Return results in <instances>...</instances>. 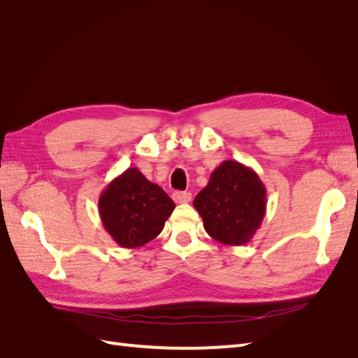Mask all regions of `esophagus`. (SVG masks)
<instances>
[{
  "instance_id": "1",
  "label": "esophagus",
  "mask_w": 358,
  "mask_h": 358,
  "mask_svg": "<svg viewBox=\"0 0 358 358\" xmlns=\"http://www.w3.org/2000/svg\"><path fill=\"white\" fill-rule=\"evenodd\" d=\"M173 200H175V201L179 203V204L188 203V201H191V192H187V191H183V192H175V194H173Z\"/></svg>"
}]
</instances>
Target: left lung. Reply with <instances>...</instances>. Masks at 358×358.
<instances>
[{
  "label": "left lung",
  "instance_id": "obj_1",
  "mask_svg": "<svg viewBox=\"0 0 358 358\" xmlns=\"http://www.w3.org/2000/svg\"><path fill=\"white\" fill-rule=\"evenodd\" d=\"M266 187L257 173L234 159L222 161L194 199L204 230L229 246L251 242L266 215Z\"/></svg>",
  "mask_w": 358,
  "mask_h": 358
}]
</instances>
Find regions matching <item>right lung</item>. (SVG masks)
Masks as SVG:
<instances>
[{
    "label": "right lung",
    "mask_w": 358,
    "mask_h": 358,
    "mask_svg": "<svg viewBox=\"0 0 358 358\" xmlns=\"http://www.w3.org/2000/svg\"><path fill=\"white\" fill-rule=\"evenodd\" d=\"M175 208L167 192L149 182L137 167L115 178L99 199L106 231L119 246L129 249L155 239Z\"/></svg>",
    "instance_id": "obj_1"
}]
</instances>
